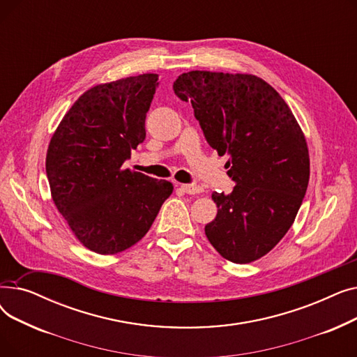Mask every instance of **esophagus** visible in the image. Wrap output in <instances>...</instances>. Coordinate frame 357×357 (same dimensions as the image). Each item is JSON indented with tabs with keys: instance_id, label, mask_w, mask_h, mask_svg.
Listing matches in <instances>:
<instances>
[{
	"instance_id": "1",
	"label": "esophagus",
	"mask_w": 357,
	"mask_h": 357,
	"mask_svg": "<svg viewBox=\"0 0 357 357\" xmlns=\"http://www.w3.org/2000/svg\"><path fill=\"white\" fill-rule=\"evenodd\" d=\"M181 188H182V191L183 192H186V194H190V195H197V194H201L204 190H202V186H199V185H194V183H182L181 185Z\"/></svg>"
}]
</instances>
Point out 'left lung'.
Masks as SVG:
<instances>
[{
    "mask_svg": "<svg viewBox=\"0 0 357 357\" xmlns=\"http://www.w3.org/2000/svg\"><path fill=\"white\" fill-rule=\"evenodd\" d=\"M191 101L208 144L229 155L230 194L213 192L217 217L205 226L214 249L233 264L269 253L291 229L310 181L308 147L284 98L248 73L191 70L174 82Z\"/></svg>",
    "mask_w": 357,
    "mask_h": 357,
    "instance_id": "1",
    "label": "left lung"
}]
</instances>
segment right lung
<instances>
[{
    "label": "right lung",
    "instance_id": "right-lung-1",
    "mask_svg": "<svg viewBox=\"0 0 357 357\" xmlns=\"http://www.w3.org/2000/svg\"><path fill=\"white\" fill-rule=\"evenodd\" d=\"M156 73L101 84L75 101L50 139L46 174L56 208L82 245L100 255L131 248L174 191L167 181L123 169L146 139Z\"/></svg>",
    "mask_w": 357,
    "mask_h": 357
}]
</instances>
